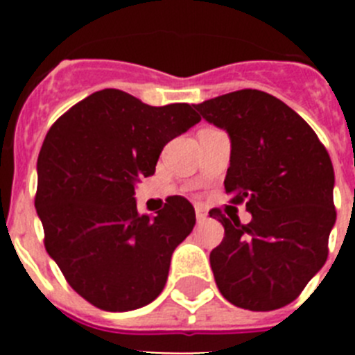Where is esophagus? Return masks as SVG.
<instances>
[{"label":"esophagus","instance_id":"34e87169","mask_svg":"<svg viewBox=\"0 0 355 355\" xmlns=\"http://www.w3.org/2000/svg\"><path fill=\"white\" fill-rule=\"evenodd\" d=\"M196 216L197 222H205L208 218V209L205 206H196Z\"/></svg>","mask_w":355,"mask_h":355}]
</instances>
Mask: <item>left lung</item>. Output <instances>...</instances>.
Returning a JSON list of instances; mask_svg holds the SVG:
<instances>
[{
    "mask_svg": "<svg viewBox=\"0 0 355 355\" xmlns=\"http://www.w3.org/2000/svg\"><path fill=\"white\" fill-rule=\"evenodd\" d=\"M196 108L231 137L225 192L252 213L241 224L229 208L227 216L209 211L224 225V240L209 254L216 286L243 309H279L327 261L336 222L331 156L297 112L261 90L229 92Z\"/></svg>",
    "mask_w": 355,
    "mask_h": 355,
    "instance_id": "left-lung-1",
    "label": "left lung"
}]
</instances>
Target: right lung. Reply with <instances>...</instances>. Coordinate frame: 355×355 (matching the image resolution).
Returning a JSON list of instances; mask_svg holds the SVG:
<instances>
[{"mask_svg": "<svg viewBox=\"0 0 355 355\" xmlns=\"http://www.w3.org/2000/svg\"><path fill=\"white\" fill-rule=\"evenodd\" d=\"M199 121L187 103L149 106L105 89L49 128L37 159L44 245L92 306L131 311L162 293L172 252L196 225V209L172 196L156 216L140 215L135 181L155 174L163 147Z\"/></svg>", "mask_w": 355, "mask_h": 355, "instance_id": "add662e5", "label": "right lung"}]
</instances>
